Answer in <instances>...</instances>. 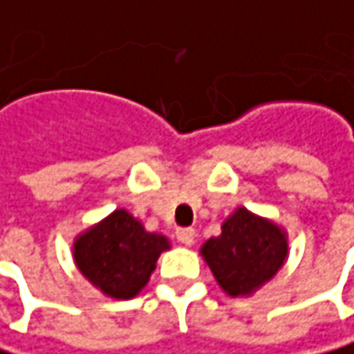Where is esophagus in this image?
Listing matches in <instances>:
<instances>
[{"instance_id":"34e87169","label":"esophagus","mask_w":354,"mask_h":354,"mask_svg":"<svg viewBox=\"0 0 354 354\" xmlns=\"http://www.w3.org/2000/svg\"><path fill=\"white\" fill-rule=\"evenodd\" d=\"M176 239H178L183 245L191 247V245H195L197 234H195V230H193V228H178V230H176Z\"/></svg>"}]
</instances>
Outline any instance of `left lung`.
<instances>
[{"label": "left lung", "mask_w": 354, "mask_h": 354, "mask_svg": "<svg viewBox=\"0 0 354 354\" xmlns=\"http://www.w3.org/2000/svg\"><path fill=\"white\" fill-rule=\"evenodd\" d=\"M201 255L228 297H251L288 259V234L276 222L236 207L222 234L203 243Z\"/></svg>", "instance_id": "1"}]
</instances>
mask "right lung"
<instances>
[{
    "label": "right lung",
    "mask_w": 354,
    "mask_h": 354,
    "mask_svg": "<svg viewBox=\"0 0 354 354\" xmlns=\"http://www.w3.org/2000/svg\"><path fill=\"white\" fill-rule=\"evenodd\" d=\"M169 241L147 232L140 220L115 209L74 239V263L80 274L105 297L128 301L149 282L155 263Z\"/></svg>",
    "instance_id": "right-lung-1"
}]
</instances>
